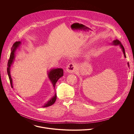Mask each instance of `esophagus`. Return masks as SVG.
Segmentation results:
<instances>
[{"mask_svg": "<svg viewBox=\"0 0 134 134\" xmlns=\"http://www.w3.org/2000/svg\"><path fill=\"white\" fill-rule=\"evenodd\" d=\"M66 71L69 73H72L76 71V66L74 64L70 63L66 67Z\"/></svg>", "mask_w": 134, "mask_h": 134, "instance_id": "34e87169", "label": "esophagus"}]
</instances>
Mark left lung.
<instances>
[{
	"instance_id": "8db88e82",
	"label": "left lung",
	"mask_w": 134,
	"mask_h": 134,
	"mask_svg": "<svg viewBox=\"0 0 134 134\" xmlns=\"http://www.w3.org/2000/svg\"><path fill=\"white\" fill-rule=\"evenodd\" d=\"M112 43H113V45H115V46L119 45V46L120 47V48H121V49H122V52H123V53H124V57L126 58V54H125V49H124L123 46L121 44V42H120L118 40H114V41H113ZM128 67H129V63H128Z\"/></svg>"
}]
</instances>
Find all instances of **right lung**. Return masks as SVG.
<instances>
[{
    "label": "right lung",
    "mask_w": 134,
    "mask_h": 134,
    "mask_svg": "<svg viewBox=\"0 0 134 134\" xmlns=\"http://www.w3.org/2000/svg\"><path fill=\"white\" fill-rule=\"evenodd\" d=\"M21 42L20 41H18L16 42L15 43H14L13 45L12 49H11V53L9 57V59L8 61V64H7V74L9 77V81L11 84L12 87H13V81L11 77V75H10V68L11 67V65H12L14 60L15 59V52L16 50L18 49L19 46H20ZM48 77L49 80H50L51 82L52 83L53 87H55V84L58 81V80L64 75V71L63 69L62 68H55V69H51L48 72ZM57 99V95L56 94L54 96L49 100L43 106V107H48L49 106H51L55 102V100Z\"/></svg>",
    "instance_id": "right-lung-1"
}]
</instances>
